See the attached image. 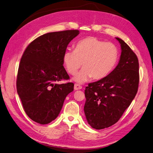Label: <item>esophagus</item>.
<instances>
[{"instance_id": "1", "label": "esophagus", "mask_w": 153, "mask_h": 153, "mask_svg": "<svg viewBox=\"0 0 153 153\" xmlns=\"http://www.w3.org/2000/svg\"><path fill=\"white\" fill-rule=\"evenodd\" d=\"M82 89V86L78 84H75V86H74V89L75 90H79Z\"/></svg>"}]
</instances>
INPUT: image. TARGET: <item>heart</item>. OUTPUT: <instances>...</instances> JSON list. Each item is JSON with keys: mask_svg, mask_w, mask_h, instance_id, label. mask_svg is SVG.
<instances>
[{"mask_svg": "<svg viewBox=\"0 0 153 153\" xmlns=\"http://www.w3.org/2000/svg\"><path fill=\"white\" fill-rule=\"evenodd\" d=\"M118 59V50L114 44L97 37L88 36L78 41L75 50L67 49L64 52L63 62L71 75H75L83 65L84 68L77 74L75 80L84 82L91 77L100 80L108 75L116 65Z\"/></svg>", "mask_w": 153, "mask_h": 153, "instance_id": "b5f03b06", "label": "heart"}]
</instances>
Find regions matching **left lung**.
Returning <instances> with one entry per match:
<instances>
[{
    "label": "left lung",
    "instance_id": "8db88e82",
    "mask_svg": "<svg viewBox=\"0 0 153 153\" xmlns=\"http://www.w3.org/2000/svg\"><path fill=\"white\" fill-rule=\"evenodd\" d=\"M117 66L105 77L89 83L85 89L84 113L89 124L102 129L117 123L137 93L139 63L137 56L123 40Z\"/></svg>",
    "mask_w": 153,
    "mask_h": 153
}]
</instances>
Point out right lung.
<instances>
[{
    "instance_id": "add662e5",
    "label": "right lung",
    "mask_w": 153,
    "mask_h": 153,
    "mask_svg": "<svg viewBox=\"0 0 153 153\" xmlns=\"http://www.w3.org/2000/svg\"><path fill=\"white\" fill-rule=\"evenodd\" d=\"M79 34L77 30L51 32L28 45L20 59L16 90L23 108L32 120L47 124L58 117L74 84H58L69 76L63 66L68 45Z\"/></svg>"
}]
</instances>
